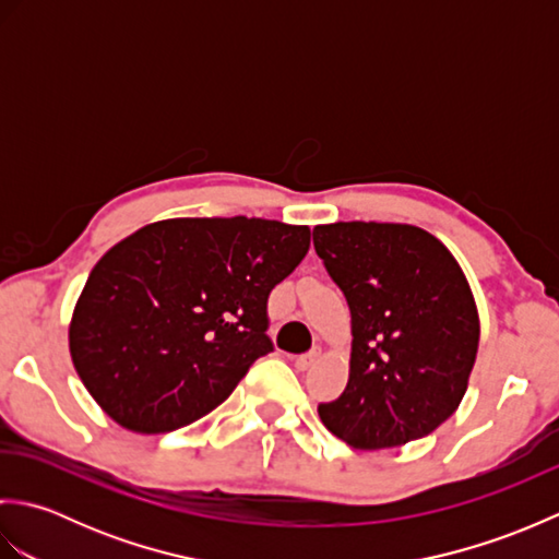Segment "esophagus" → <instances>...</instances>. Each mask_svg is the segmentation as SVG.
I'll use <instances>...</instances> for the list:
<instances>
[{
	"label": "esophagus",
	"instance_id": "34e87169",
	"mask_svg": "<svg viewBox=\"0 0 559 559\" xmlns=\"http://www.w3.org/2000/svg\"><path fill=\"white\" fill-rule=\"evenodd\" d=\"M319 355H322V350H319V348H314V350H310V353H305V355H298V358H295V367H298L300 372L310 370V367L319 360Z\"/></svg>",
	"mask_w": 559,
	"mask_h": 559
}]
</instances>
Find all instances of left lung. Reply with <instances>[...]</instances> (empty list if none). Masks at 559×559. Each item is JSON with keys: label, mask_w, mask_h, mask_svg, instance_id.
<instances>
[{"label": "left lung", "mask_w": 559, "mask_h": 559, "mask_svg": "<svg viewBox=\"0 0 559 559\" xmlns=\"http://www.w3.org/2000/svg\"><path fill=\"white\" fill-rule=\"evenodd\" d=\"M314 249L350 307V370L319 418L353 449L437 430L468 389L480 317L449 247L406 223L317 225Z\"/></svg>", "instance_id": "8db88e82"}]
</instances>
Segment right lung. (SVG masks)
<instances>
[{
  "instance_id": "obj_1",
  "label": "right lung",
  "mask_w": 559,
  "mask_h": 559,
  "mask_svg": "<svg viewBox=\"0 0 559 559\" xmlns=\"http://www.w3.org/2000/svg\"><path fill=\"white\" fill-rule=\"evenodd\" d=\"M310 228L264 218H165L105 252L69 322V355L110 418L160 435L204 418L271 353L266 300Z\"/></svg>"
}]
</instances>
